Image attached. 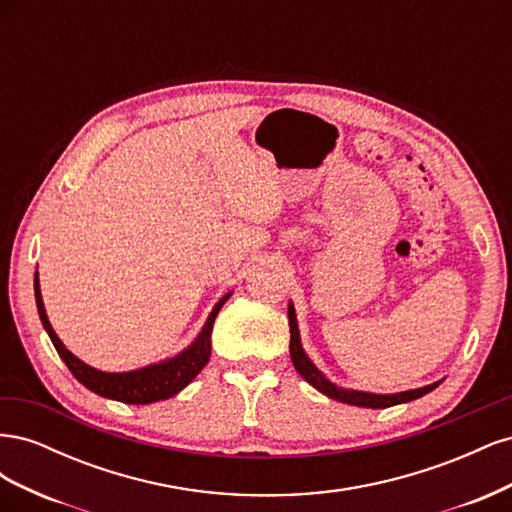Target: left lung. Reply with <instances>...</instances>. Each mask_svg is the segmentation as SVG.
<instances>
[{
    "label": "left lung",
    "instance_id": "1",
    "mask_svg": "<svg viewBox=\"0 0 512 512\" xmlns=\"http://www.w3.org/2000/svg\"><path fill=\"white\" fill-rule=\"evenodd\" d=\"M288 324H290V359L294 369L299 371L301 378L314 386L316 391L322 395H327L335 401H342V404L350 406H359V408H391L397 404H408L412 399L423 397L431 393L436 386L442 382H433L427 386H421V389H410V391H401V393H389V395H378V393H367V391H354V389H344V386H337L331 382L322 371L312 363L307 352L303 350L301 344V333H299V322H297V312H294L292 301L288 303Z\"/></svg>",
    "mask_w": 512,
    "mask_h": 512
}]
</instances>
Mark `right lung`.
<instances>
[{
	"label": "right lung",
	"instance_id": "obj_1",
	"mask_svg": "<svg viewBox=\"0 0 512 512\" xmlns=\"http://www.w3.org/2000/svg\"><path fill=\"white\" fill-rule=\"evenodd\" d=\"M34 292H36V305H38L42 327L46 333H49L57 354L61 356V361L68 365L72 376L100 397L123 401V404H136V406H145V404H153V401L173 397L179 391H183L185 386L200 374V369L207 365L209 354H211V331H213L215 316H218L222 305L230 299L232 294V292H226L224 297L213 305L203 324V329H200V333L194 337V342L188 348L177 352L175 356H170V359L145 365L141 369H130V371H102L87 365L85 361L79 359V356H74L53 331L49 316H46V309H44L38 271L34 275Z\"/></svg>",
	"mask_w": 512,
	"mask_h": 512
}]
</instances>
